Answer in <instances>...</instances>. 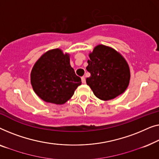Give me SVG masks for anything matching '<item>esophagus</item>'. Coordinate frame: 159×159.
Returning <instances> with one entry per match:
<instances>
[{
	"label": "esophagus",
	"instance_id": "obj_1",
	"mask_svg": "<svg viewBox=\"0 0 159 159\" xmlns=\"http://www.w3.org/2000/svg\"><path fill=\"white\" fill-rule=\"evenodd\" d=\"M81 80H82L83 84H86V78H85L84 76L81 77Z\"/></svg>",
	"mask_w": 159,
	"mask_h": 159
}]
</instances>
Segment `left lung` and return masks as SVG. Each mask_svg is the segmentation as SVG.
Masks as SVG:
<instances>
[{
	"label": "left lung",
	"instance_id": "left-lung-1",
	"mask_svg": "<svg viewBox=\"0 0 159 159\" xmlns=\"http://www.w3.org/2000/svg\"><path fill=\"white\" fill-rule=\"evenodd\" d=\"M86 70L91 76L86 79L94 95L107 101L117 97L128 86L130 78L128 65L117 51L109 47L98 45L89 55Z\"/></svg>",
	"mask_w": 159,
	"mask_h": 159
}]
</instances>
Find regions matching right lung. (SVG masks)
Listing matches in <instances>:
<instances>
[{
    "label": "right lung",
    "mask_w": 159,
    "mask_h": 159,
    "mask_svg": "<svg viewBox=\"0 0 159 159\" xmlns=\"http://www.w3.org/2000/svg\"><path fill=\"white\" fill-rule=\"evenodd\" d=\"M31 83L34 92L44 102L62 104L73 97L82 82L70 66L69 55L55 49L44 53L36 62Z\"/></svg>",
    "instance_id": "1"
}]
</instances>
